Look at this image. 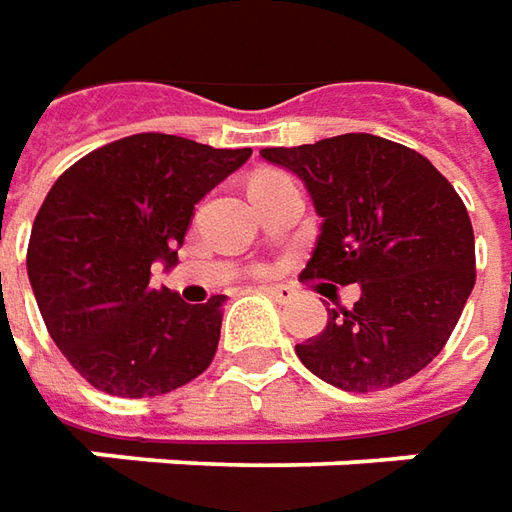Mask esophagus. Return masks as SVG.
I'll return each mask as SVG.
<instances>
[{
	"label": "esophagus",
	"instance_id": "obj_1",
	"mask_svg": "<svg viewBox=\"0 0 512 512\" xmlns=\"http://www.w3.org/2000/svg\"><path fill=\"white\" fill-rule=\"evenodd\" d=\"M260 291L274 297L277 303H289L291 297H294V289H291V286H260Z\"/></svg>",
	"mask_w": 512,
	"mask_h": 512
}]
</instances>
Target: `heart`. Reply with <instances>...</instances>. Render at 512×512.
<instances>
[{
  "label": "heart",
  "mask_w": 512,
  "mask_h": 512,
  "mask_svg": "<svg viewBox=\"0 0 512 512\" xmlns=\"http://www.w3.org/2000/svg\"><path fill=\"white\" fill-rule=\"evenodd\" d=\"M272 178H280V175H277V172H266V175L255 178V184H257V181H272Z\"/></svg>",
  "instance_id": "1"
}]
</instances>
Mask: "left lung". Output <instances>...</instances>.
Masks as SVG:
<instances>
[{
  "instance_id": "1",
  "label": "left lung",
  "mask_w": 512,
  "mask_h": 512,
  "mask_svg": "<svg viewBox=\"0 0 512 512\" xmlns=\"http://www.w3.org/2000/svg\"><path fill=\"white\" fill-rule=\"evenodd\" d=\"M260 158L294 172L323 218L306 277L357 283L354 309L294 351L343 391H382L419 374L445 348L476 283V243L462 198L425 155L371 133Z\"/></svg>"
}]
</instances>
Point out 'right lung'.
<instances>
[{
  "label": "right lung",
  "mask_w": 512,
  "mask_h": 512,
  "mask_svg": "<svg viewBox=\"0 0 512 512\" xmlns=\"http://www.w3.org/2000/svg\"><path fill=\"white\" fill-rule=\"evenodd\" d=\"M189 138L141 133L84 155L47 192L27 277L67 362L113 397H161L209 368L223 294L184 303L152 272L178 266L195 203L249 161Z\"/></svg>",
  "instance_id": "right-lung-1"
}]
</instances>
